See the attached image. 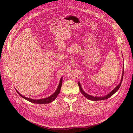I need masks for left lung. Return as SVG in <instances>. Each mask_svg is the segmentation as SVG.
Wrapping results in <instances>:
<instances>
[{"instance_id": "8db88e82", "label": "left lung", "mask_w": 133, "mask_h": 133, "mask_svg": "<svg viewBox=\"0 0 133 133\" xmlns=\"http://www.w3.org/2000/svg\"><path fill=\"white\" fill-rule=\"evenodd\" d=\"M123 74H124V69H123V74H122L121 82H120V83L119 84V85H118V86H116V87L114 88V90H112L110 92L109 94H108L106 96H102V97H96V96H91V95H88V94L85 93V92L83 90L82 88V87H81V85H80V83L78 82V85H79V88H80V92H81L82 94L84 96H85V97H86L88 99H89V100H92V101H97V100H102L107 99H108V98H109L111 96H112V95H113V94L115 93V92L119 89V88H120V85H121L122 80H123Z\"/></svg>"}]
</instances>
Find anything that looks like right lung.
<instances>
[{"instance_id":"1","label":"right lung","mask_w":133,"mask_h":133,"mask_svg":"<svg viewBox=\"0 0 133 133\" xmlns=\"http://www.w3.org/2000/svg\"><path fill=\"white\" fill-rule=\"evenodd\" d=\"M62 85V78L60 79V83L58 87V89H57V90L55 91V92L54 93L51 95V96H50L48 98H46L44 99H37V100H35V99H30L25 97V96H24L22 95H21L19 92L17 90V92L19 94V95L22 96V97L24 99H25L28 101L31 102V103H35V104H48V103H50L51 102H52L55 99V98H57V96H58V95L60 93V89H61V87Z\"/></svg>"}]
</instances>
